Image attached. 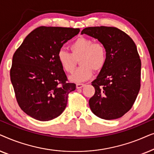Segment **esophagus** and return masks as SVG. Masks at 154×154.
<instances>
[{
  "label": "esophagus",
  "mask_w": 154,
  "mask_h": 154,
  "mask_svg": "<svg viewBox=\"0 0 154 154\" xmlns=\"http://www.w3.org/2000/svg\"><path fill=\"white\" fill-rule=\"evenodd\" d=\"M85 85L83 83H76V88L78 89H79V88H82L83 87H84Z\"/></svg>",
  "instance_id": "obj_1"
}]
</instances>
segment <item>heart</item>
Masks as SVG:
<instances>
[{
  "label": "heart",
  "mask_w": 154,
  "mask_h": 154,
  "mask_svg": "<svg viewBox=\"0 0 154 154\" xmlns=\"http://www.w3.org/2000/svg\"><path fill=\"white\" fill-rule=\"evenodd\" d=\"M70 52L60 50L57 60L63 70L72 73L79 60L81 66L69 77L75 83L85 81L92 77L93 70L98 72L104 68L106 63L107 52L104 44L94 42L93 40L84 36L79 37L69 46Z\"/></svg>",
  "instance_id": "b5f03b06"
}]
</instances>
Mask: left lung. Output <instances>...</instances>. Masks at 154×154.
Listing matches in <instances>:
<instances>
[{
	"mask_svg": "<svg viewBox=\"0 0 154 154\" xmlns=\"http://www.w3.org/2000/svg\"><path fill=\"white\" fill-rule=\"evenodd\" d=\"M83 33L102 43L107 52L106 64L92 82L95 93L89 100L90 109L102 119H119L132 108L140 89L141 60L135 43L116 27H87Z\"/></svg>",
	"mask_w": 154,
	"mask_h": 154,
	"instance_id": "left-lung-1",
	"label": "left lung"
}]
</instances>
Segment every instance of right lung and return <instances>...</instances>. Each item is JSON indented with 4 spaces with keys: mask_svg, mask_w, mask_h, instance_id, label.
Returning <instances> with one entry per match:
<instances>
[{
    "mask_svg": "<svg viewBox=\"0 0 154 154\" xmlns=\"http://www.w3.org/2000/svg\"><path fill=\"white\" fill-rule=\"evenodd\" d=\"M79 29L40 26L31 31L14 52L10 80L21 109L33 119L48 121L66 108L75 84L68 82L57 60L63 45Z\"/></svg>",
    "mask_w": 154,
    "mask_h": 154,
    "instance_id": "1",
    "label": "right lung"
}]
</instances>
